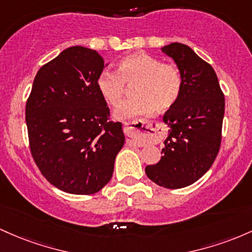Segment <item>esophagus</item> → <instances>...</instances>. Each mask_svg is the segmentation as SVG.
<instances>
[{
    "label": "esophagus",
    "instance_id": "obj_1",
    "mask_svg": "<svg viewBox=\"0 0 252 252\" xmlns=\"http://www.w3.org/2000/svg\"><path fill=\"white\" fill-rule=\"evenodd\" d=\"M139 123L144 124V123H145V121L139 120ZM135 124H138V121H132V123H125V124H124V131H125V133L128 135L129 138H131V139H129V141H131L132 144L140 146V145H143V144H141L140 140H138L137 138H135V135H137V132H138V129L135 128Z\"/></svg>",
    "mask_w": 252,
    "mask_h": 252
}]
</instances>
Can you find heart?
<instances>
[{"label": "heart", "instance_id": "b5f03b06", "mask_svg": "<svg viewBox=\"0 0 252 252\" xmlns=\"http://www.w3.org/2000/svg\"><path fill=\"white\" fill-rule=\"evenodd\" d=\"M182 75L174 64L145 52H135L119 61L117 72L103 70L96 78V88L109 106L118 107L132 86V97L121 104L115 118L126 120L151 111H169L182 92Z\"/></svg>", "mask_w": 252, "mask_h": 252}]
</instances>
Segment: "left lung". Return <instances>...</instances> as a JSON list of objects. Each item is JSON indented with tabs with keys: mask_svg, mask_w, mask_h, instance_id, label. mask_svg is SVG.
<instances>
[{
	"mask_svg": "<svg viewBox=\"0 0 252 252\" xmlns=\"http://www.w3.org/2000/svg\"><path fill=\"white\" fill-rule=\"evenodd\" d=\"M182 75V92L166 111L163 121L169 129L162 158L145 172L160 187L179 189L202 177L216 159L221 143L225 97L217 73L190 47L172 42L162 47Z\"/></svg>",
	"mask_w": 252,
	"mask_h": 252,
	"instance_id": "1",
	"label": "left lung"
}]
</instances>
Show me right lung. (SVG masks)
I'll list each match as a JSON object with an SVG mask.
<instances>
[{
    "instance_id": "right-lung-1",
    "label": "right lung",
    "mask_w": 252,
    "mask_h": 252,
    "mask_svg": "<svg viewBox=\"0 0 252 252\" xmlns=\"http://www.w3.org/2000/svg\"><path fill=\"white\" fill-rule=\"evenodd\" d=\"M104 59L72 46L42 65L26 103L31 154L51 185L65 193L89 195L112 179L125 135L109 121V108L96 88Z\"/></svg>"
}]
</instances>
